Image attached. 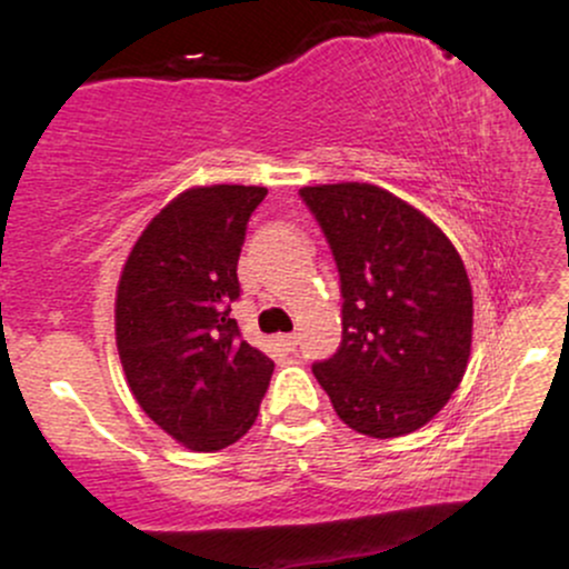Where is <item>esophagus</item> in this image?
I'll return each mask as SVG.
<instances>
[{"label":"esophagus","mask_w":569,"mask_h":569,"mask_svg":"<svg viewBox=\"0 0 569 569\" xmlns=\"http://www.w3.org/2000/svg\"><path fill=\"white\" fill-rule=\"evenodd\" d=\"M297 342H299L297 335H280V337H278V345H280V348H283V350H293V348H297Z\"/></svg>","instance_id":"1"}]
</instances>
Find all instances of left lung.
<instances>
[{"label":"left lung","instance_id":"left-lung-1","mask_svg":"<svg viewBox=\"0 0 569 569\" xmlns=\"http://www.w3.org/2000/svg\"><path fill=\"white\" fill-rule=\"evenodd\" d=\"M335 251L342 345L312 375L345 426L371 439L415 433L468 369L473 291L452 240L388 189H299Z\"/></svg>","mask_w":569,"mask_h":569}]
</instances>
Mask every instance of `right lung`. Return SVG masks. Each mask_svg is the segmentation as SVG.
I'll return each mask as SVG.
<instances>
[{
    "instance_id": "1",
    "label": "right lung",
    "mask_w": 569,
    "mask_h": 569,
    "mask_svg": "<svg viewBox=\"0 0 569 569\" xmlns=\"http://www.w3.org/2000/svg\"><path fill=\"white\" fill-rule=\"evenodd\" d=\"M264 187H189L143 227L114 297V339L143 415L192 452L248 433L276 363L238 337V257Z\"/></svg>"
}]
</instances>
